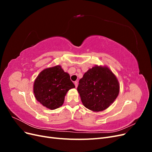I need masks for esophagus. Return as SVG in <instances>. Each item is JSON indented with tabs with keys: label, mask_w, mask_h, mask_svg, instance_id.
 Instances as JSON below:
<instances>
[{
	"label": "esophagus",
	"mask_w": 152,
	"mask_h": 152,
	"mask_svg": "<svg viewBox=\"0 0 152 152\" xmlns=\"http://www.w3.org/2000/svg\"><path fill=\"white\" fill-rule=\"evenodd\" d=\"M74 84H75V87H77V86H78V82L75 81V82H74Z\"/></svg>",
	"instance_id": "esophagus-1"
}]
</instances>
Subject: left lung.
<instances>
[{"instance_id": "left-lung-1", "label": "left lung", "mask_w": 152, "mask_h": 152, "mask_svg": "<svg viewBox=\"0 0 152 152\" xmlns=\"http://www.w3.org/2000/svg\"><path fill=\"white\" fill-rule=\"evenodd\" d=\"M77 91L86 108L95 112H102L116 99L120 84L108 66L95 65L80 79Z\"/></svg>"}]
</instances>
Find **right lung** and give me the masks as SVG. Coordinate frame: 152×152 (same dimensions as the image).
Returning <instances> with one entry per match:
<instances>
[{"instance_id":"right-lung-1","label":"right lung","mask_w":152,"mask_h":152,"mask_svg":"<svg viewBox=\"0 0 152 152\" xmlns=\"http://www.w3.org/2000/svg\"><path fill=\"white\" fill-rule=\"evenodd\" d=\"M75 87L70 75L60 65H56L39 73L34 83V93L44 107L55 110L61 107L67 92Z\"/></svg>"}]
</instances>
